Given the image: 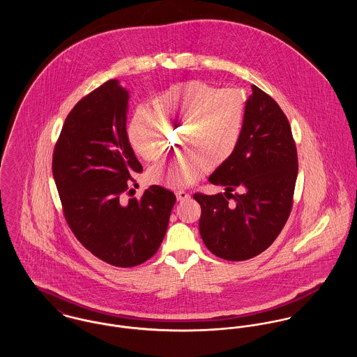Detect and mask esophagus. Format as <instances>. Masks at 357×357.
<instances>
[{
  "mask_svg": "<svg viewBox=\"0 0 357 357\" xmlns=\"http://www.w3.org/2000/svg\"><path fill=\"white\" fill-rule=\"evenodd\" d=\"M176 197H177V199H178V201H185V199H188V198H190V194H188V192H185V191H183V190H180V191H177V192H176Z\"/></svg>",
  "mask_w": 357,
  "mask_h": 357,
  "instance_id": "1",
  "label": "esophagus"
}]
</instances>
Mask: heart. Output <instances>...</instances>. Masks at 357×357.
Instances as JSON below:
<instances>
[{"mask_svg": "<svg viewBox=\"0 0 357 357\" xmlns=\"http://www.w3.org/2000/svg\"><path fill=\"white\" fill-rule=\"evenodd\" d=\"M153 110L137 111L128 128L132 150L147 162L163 153V126L183 125L180 147L191 153L163 160L147 173L150 183L183 187L207 169L224 163L235 151L245 121V102L234 89H218L202 81L172 86L153 102Z\"/></svg>", "mask_w": 357, "mask_h": 357, "instance_id": "1", "label": "heart"}]
</instances>
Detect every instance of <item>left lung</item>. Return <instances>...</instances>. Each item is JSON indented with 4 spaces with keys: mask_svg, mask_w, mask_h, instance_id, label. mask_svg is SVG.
I'll return each mask as SVG.
<instances>
[{
    "mask_svg": "<svg viewBox=\"0 0 357 357\" xmlns=\"http://www.w3.org/2000/svg\"><path fill=\"white\" fill-rule=\"evenodd\" d=\"M252 91L239 143L208 177L225 192L194 195L206 248L228 261L253 258L273 243L290 215L298 173L287 116L264 91L255 85ZM236 188L240 192L234 195Z\"/></svg>",
    "mask_w": 357,
    "mask_h": 357,
    "instance_id": "1",
    "label": "left lung"
}]
</instances>
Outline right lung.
<instances>
[{
  "label": "right lung",
  "instance_id": "1",
  "mask_svg": "<svg viewBox=\"0 0 357 357\" xmlns=\"http://www.w3.org/2000/svg\"><path fill=\"white\" fill-rule=\"evenodd\" d=\"M128 100L116 79L82 98L67 115L52 159L70 229L92 255L121 268L158 252L176 204L174 194L159 185L140 199L123 197L132 176L143 172L128 140Z\"/></svg>",
  "mask_w": 357,
  "mask_h": 357
}]
</instances>
